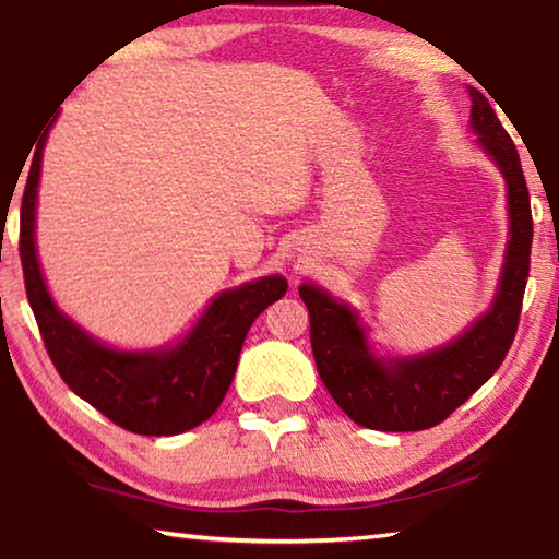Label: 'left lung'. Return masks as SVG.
<instances>
[{
  "mask_svg": "<svg viewBox=\"0 0 559 559\" xmlns=\"http://www.w3.org/2000/svg\"><path fill=\"white\" fill-rule=\"evenodd\" d=\"M472 128L507 178L510 246L492 311L439 352L396 364L373 359L364 331L346 306L316 286L298 296L311 316L316 369L329 394L356 424L379 431H421L444 421L499 369L520 326L524 286L530 276L532 211L518 147L479 90L469 87Z\"/></svg>",
  "mask_w": 559,
  "mask_h": 559,
  "instance_id": "1",
  "label": "left lung"
}]
</instances>
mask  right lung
Here are the masks:
<instances>
[{
    "label": "right lung",
    "mask_w": 559,
    "mask_h": 559,
    "mask_svg": "<svg viewBox=\"0 0 559 559\" xmlns=\"http://www.w3.org/2000/svg\"><path fill=\"white\" fill-rule=\"evenodd\" d=\"M45 138L32 155L20 215L24 288L45 348L74 394L118 427L145 437H170L203 424L218 409L236 377L251 323L288 290L286 278L269 276L226 290L207 308L195 331L160 354L110 352L67 321L49 298L35 253V200Z\"/></svg>",
    "instance_id": "right-lung-1"
}]
</instances>
